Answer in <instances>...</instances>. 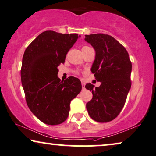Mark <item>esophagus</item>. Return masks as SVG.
<instances>
[{
  "label": "esophagus",
  "instance_id": "esophagus-1",
  "mask_svg": "<svg viewBox=\"0 0 156 156\" xmlns=\"http://www.w3.org/2000/svg\"><path fill=\"white\" fill-rule=\"evenodd\" d=\"M82 88H83V89H84L85 88V83L84 82H82Z\"/></svg>",
  "mask_w": 156,
  "mask_h": 156
}]
</instances>
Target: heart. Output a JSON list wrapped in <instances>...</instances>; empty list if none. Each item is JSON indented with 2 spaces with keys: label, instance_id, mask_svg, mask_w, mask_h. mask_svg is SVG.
<instances>
[{
  "label": "heart",
  "instance_id": "1",
  "mask_svg": "<svg viewBox=\"0 0 156 156\" xmlns=\"http://www.w3.org/2000/svg\"><path fill=\"white\" fill-rule=\"evenodd\" d=\"M89 48V47H88V46H85V47L83 48L82 50H83V49H86V48Z\"/></svg>",
  "mask_w": 156,
  "mask_h": 156
}]
</instances>
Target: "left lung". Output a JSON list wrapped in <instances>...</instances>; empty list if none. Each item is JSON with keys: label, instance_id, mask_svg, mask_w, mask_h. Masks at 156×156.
<instances>
[{"label": "left lung", "instance_id": "obj_1", "mask_svg": "<svg viewBox=\"0 0 156 156\" xmlns=\"http://www.w3.org/2000/svg\"><path fill=\"white\" fill-rule=\"evenodd\" d=\"M85 41L95 51L91 72L101 86L87 83L93 98L86 103L90 118L107 123L117 117L125 104L131 87L132 63L127 51L113 37L103 33L86 35Z\"/></svg>", "mask_w": 156, "mask_h": 156}]
</instances>
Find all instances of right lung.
Masks as SVG:
<instances>
[{"label": "right lung", "instance_id": "obj_1", "mask_svg": "<svg viewBox=\"0 0 156 156\" xmlns=\"http://www.w3.org/2000/svg\"><path fill=\"white\" fill-rule=\"evenodd\" d=\"M80 36L53 30L41 33L27 47L22 61L21 83L27 105L41 121L58 125L67 119L70 103L80 92V80L69 77L61 80L58 66Z\"/></svg>", "mask_w": 156, "mask_h": 156}]
</instances>
